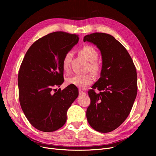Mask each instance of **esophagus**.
I'll list each match as a JSON object with an SVG mask.
<instances>
[{"mask_svg": "<svg viewBox=\"0 0 156 156\" xmlns=\"http://www.w3.org/2000/svg\"><path fill=\"white\" fill-rule=\"evenodd\" d=\"M79 94L80 95H85V94H86V93L81 90H79Z\"/></svg>", "mask_w": 156, "mask_h": 156, "instance_id": "esophagus-1", "label": "esophagus"}]
</instances>
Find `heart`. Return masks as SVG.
Segmentation results:
<instances>
[{
    "label": "heart",
    "mask_w": 156,
    "mask_h": 156,
    "mask_svg": "<svg viewBox=\"0 0 156 156\" xmlns=\"http://www.w3.org/2000/svg\"><path fill=\"white\" fill-rule=\"evenodd\" d=\"M80 54L90 62V69L94 73H99L101 70L100 64L97 61L99 57V53L96 49L90 45H85L80 50ZM72 54L67 52L62 60V68L64 71H68L69 68ZM67 83L78 88H84L93 82V76L90 74H76L67 79Z\"/></svg>",
    "instance_id": "heart-1"
}]
</instances>
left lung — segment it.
<instances>
[{
    "label": "left lung",
    "instance_id": "1",
    "mask_svg": "<svg viewBox=\"0 0 156 156\" xmlns=\"http://www.w3.org/2000/svg\"><path fill=\"white\" fill-rule=\"evenodd\" d=\"M94 44L102 57L101 78L89 90L90 104L86 116L89 125L99 132L108 133L127 118L137 94V74L125 47L112 35L96 32L84 37ZM100 91L94 92V89Z\"/></svg>",
    "mask_w": 156,
    "mask_h": 156
}]
</instances>
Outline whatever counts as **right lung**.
<instances>
[{
    "mask_svg": "<svg viewBox=\"0 0 156 156\" xmlns=\"http://www.w3.org/2000/svg\"><path fill=\"white\" fill-rule=\"evenodd\" d=\"M78 35L55 31L38 39L28 48L18 73L19 100L30 124L44 132H52L66 121L68 108L78 96V88L64 82L62 60L76 45ZM54 91V92L53 91Z\"/></svg>",
    "mask_w": 156,
    "mask_h": 156,
    "instance_id": "1",
    "label": "right lung"
}]
</instances>
